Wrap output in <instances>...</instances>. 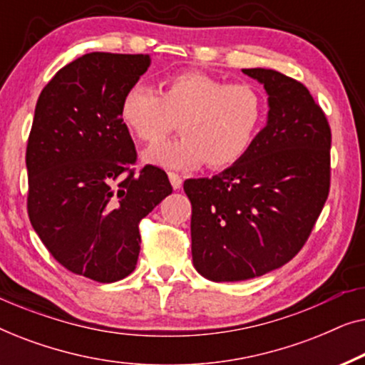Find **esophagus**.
I'll use <instances>...</instances> for the list:
<instances>
[{
	"label": "esophagus",
	"mask_w": 365,
	"mask_h": 365,
	"mask_svg": "<svg viewBox=\"0 0 365 365\" xmlns=\"http://www.w3.org/2000/svg\"><path fill=\"white\" fill-rule=\"evenodd\" d=\"M168 176H169V181H171V186L176 189V191H178V189L182 187V178L179 176L178 173H169Z\"/></svg>",
	"instance_id": "obj_1"
}]
</instances>
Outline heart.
I'll return each instance as SVG.
<instances>
[{"instance_id":"obj_1","label":"heart","mask_w":365,"mask_h":365,"mask_svg":"<svg viewBox=\"0 0 365 365\" xmlns=\"http://www.w3.org/2000/svg\"><path fill=\"white\" fill-rule=\"evenodd\" d=\"M119 113L129 133L148 144L161 143L181 123L182 138L148 149L144 161L168 169H192L204 163L224 169L252 149L266 123L267 103L252 84L184 71L164 79L161 93L133 84Z\"/></svg>"}]
</instances>
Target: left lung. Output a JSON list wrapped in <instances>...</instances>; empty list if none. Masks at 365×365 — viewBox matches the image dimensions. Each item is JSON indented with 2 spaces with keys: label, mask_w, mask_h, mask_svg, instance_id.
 <instances>
[{
  "label": "left lung",
  "mask_w": 365,
  "mask_h": 365,
  "mask_svg": "<svg viewBox=\"0 0 365 365\" xmlns=\"http://www.w3.org/2000/svg\"><path fill=\"white\" fill-rule=\"evenodd\" d=\"M264 84L267 124L241 161L187 179L196 271L214 282L259 277L301 251L331 187V128L302 83L242 69Z\"/></svg>",
  "instance_id": "8db88e82"
}]
</instances>
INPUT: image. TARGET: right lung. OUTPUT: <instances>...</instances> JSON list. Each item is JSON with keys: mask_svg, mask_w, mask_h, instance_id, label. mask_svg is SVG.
<instances>
[{"mask_svg": "<svg viewBox=\"0 0 365 365\" xmlns=\"http://www.w3.org/2000/svg\"><path fill=\"white\" fill-rule=\"evenodd\" d=\"M149 64V54H84L54 74L34 109L29 221L63 267L98 282L134 271L139 222L173 192L163 169L134 174L136 148L119 113Z\"/></svg>", "mask_w": 365, "mask_h": 365, "instance_id": "add662e5", "label": "right lung"}]
</instances>
